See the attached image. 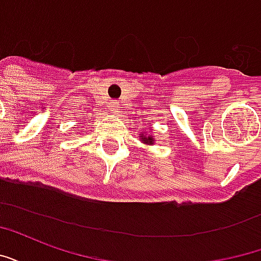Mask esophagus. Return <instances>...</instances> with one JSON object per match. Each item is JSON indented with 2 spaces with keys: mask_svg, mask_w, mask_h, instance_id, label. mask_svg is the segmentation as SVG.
Here are the masks:
<instances>
[{
  "mask_svg": "<svg viewBox=\"0 0 261 261\" xmlns=\"http://www.w3.org/2000/svg\"><path fill=\"white\" fill-rule=\"evenodd\" d=\"M112 109H113L114 112H116V110H119V102L113 100V102H112Z\"/></svg>",
  "mask_w": 261,
  "mask_h": 261,
  "instance_id": "1",
  "label": "esophagus"
}]
</instances>
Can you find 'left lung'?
<instances>
[{
    "mask_svg": "<svg viewBox=\"0 0 261 261\" xmlns=\"http://www.w3.org/2000/svg\"><path fill=\"white\" fill-rule=\"evenodd\" d=\"M142 141H144V142H149V144H152L153 140H152V138H149V137H148V138H147V137H144V138H142Z\"/></svg>",
    "mask_w": 261,
    "mask_h": 261,
    "instance_id": "left-lung-1",
    "label": "left lung"
}]
</instances>
